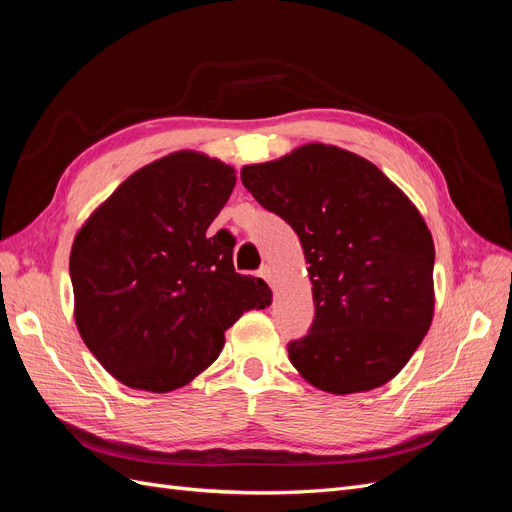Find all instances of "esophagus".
<instances>
[{"label":"esophagus","instance_id":"obj_1","mask_svg":"<svg viewBox=\"0 0 512 512\" xmlns=\"http://www.w3.org/2000/svg\"><path fill=\"white\" fill-rule=\"evenodd\" d=\"M258 275H260L262 280H265L267 284H271V282H273V269H271L269 265H262V267L258 269Z\"/></svg>","mask_w":512,"mask_h":512}]
</instances>
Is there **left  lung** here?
Instances as JSON below:
<instances>
[{"instance_id":"8db88e82","label":"left lung","mask_w":512,"mask_h":512,"mask_svg":"<svg viewBox=\"0 0 512 512\" xmlns=\"http://www.w3.org/2000/svg\"><path fill=\"white\" fill-rule=\"evenodd\" d=\"M241 181L303 245L316 305L290 363L320 391L348 395L395 378L433 318V239L412 200L378 166L309 143L241 168Z\"/></svg>"}]
</instances>
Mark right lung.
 <instances>
[{
  "label": "right lung",
  "mask_w": 512,
  "mask_h": 512,
  "mask_svg": "<svg viewBox=\"0 0 512 512\" xmlns=\"http://www.w3.org/2000/svg\"><path fill=\"white\" fill-rule=\"evenodd\" d=\"M235 183V168L205 153H170L130 175L76 232V327L130 389L188 384L243 312L271 305L260 277L235 271V237L209 232Z\"/></svg>",
  "instance_id": "add662e5"
}]
</instances>
